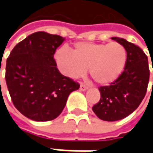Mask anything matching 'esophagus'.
Returning a JSON list of instances; mask_svg holds the SVG:
<instances>
[{
  "label": "esophagus",
  "mask_w": 153,
  "mask_h": 153,
  "mask_svg": "<svg viewBox=\"0 0 153 153\" xmlns=\"http://www.w3.org/2000/svg\"><path fill=\"white\" fill-rule=\"evenodd\" d=\"M79 89H80V91H86L87 89H88V86H87L86 85H85V84H81Z\"/></svg>",
  "instance_id": "obj_1"
}]
</instances>
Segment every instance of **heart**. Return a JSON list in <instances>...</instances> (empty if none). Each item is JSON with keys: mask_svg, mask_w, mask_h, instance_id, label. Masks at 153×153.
Wrapping results in <instances>:
<instances>
[{"mask_svg": "<svg viewBox=\"0 0 153 153\" xmlns=\"http://www.w3.org/2000/svg\"><path fill=\"white\" fill-rule=\"evenodd\" d=\"M127 50L119 42H78L72 51L62 47L55 53V60L67 76H80L90 68L95 81L102 85L114 82L124 71L127 62Z\"/></svg>", "mask_w": 153, "mask_h": 153, "instance_id": "b5f03b06", "label": "heart"}]
</instances>
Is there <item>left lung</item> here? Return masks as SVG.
Instances as JSON below:
<instances>
[{
  "label": "left lung",
  "instance_id": "1",
  "mask_svg": "<svg viewBox=\"0 0 153 153\" xmlns=\"http://www.w3.org/2000/svg\"><path fill=\"white\" fill-rule=\"evenodd\" d=\"M112 40L124 45L128 56L120 76L109 85L99 87L101 99L92 110L104 121L120 120L133 113L145 97L150 77L147 56L138 45L123 38Z\"/></svg>",
  "mask_w": 153,
  "mask_h": 153
}]
</instances>
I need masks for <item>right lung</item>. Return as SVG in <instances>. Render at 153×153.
<instances>
[{
    "label": "right lung",
    "mask_w": 153,
    "mask_h": 153,
    "mask_svg": "<svg viewBox=\"0 0 153 153\" xmlns=\"http://www.w3.org/2000/svg\"><path fill=\"white\" fill-rule=\"evenodd\" d=\"M65 38L39 31L15 45L7 59L6 82L15 108L34 121L57 118L79 84L61 74L54 54Z\"/></svg>",
    "instance_id": "right-lung-1"
}]
</instances>
